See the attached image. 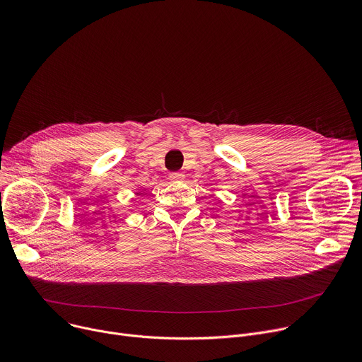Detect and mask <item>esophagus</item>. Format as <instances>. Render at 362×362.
<instances>
[{"mask_svg":"<svg viewBox=\"0 0 362 362\" xmlns=\"http://www.w3.org/2000/svg\"><path fill=\"white\" fill-rule=\"evenodd\" d=\"M169 179H170L172 182H180V180L185 179V175H183L182 172H172V173L169 175Z\"/></svg>","mask_w":362,"mask_h":362,"instance_id":"34e87169","label":"esophagus"}]
</instances>
